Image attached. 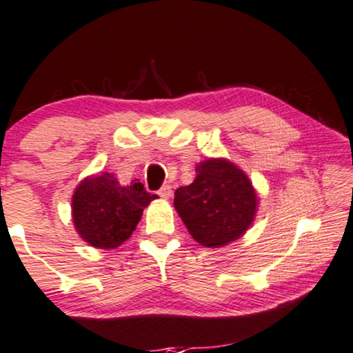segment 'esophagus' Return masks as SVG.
<instances>
[{"mask_svg":"<svg viewBox=\"0 0 353 353\" xmlns=\"http://www.w3.org/2000/svg\"><path fill=\"white\" fill-rule=\"evenodd\" d=\"M158 195H160L161 198H165V200H168L172 195V190H171V185H163L160 190H158Z\"/></svg>","mask_w":353,"mask_h":353,"instance_id":"esophagus-1","label":"esophagus"}]
</instances>
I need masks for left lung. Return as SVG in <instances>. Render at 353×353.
<instances>
[{"label": "left lung", "mask_w": 353, "mask_h": 353, "mask_svg": "<svg viewBox=\"0 0 353 353\" xmlns=\"http://www.w3.org/2000/svg\"><path fill=\"white\" fill-rule=\"evenodd\" d=\"M256 206L250 179L225 160L200 163L195 181L174 193V208L187 230L206 248L240 238L254 219Z\"/></svg>", "instance_id": "obj_1"}]
</instances>
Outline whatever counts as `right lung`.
<instances>
[{
  "instance_id": "1",
  "label": "right lung",
  "mask_w": 353,
  "mask_h": 353,
  "mask_svg": "<svg viewBox=\"0 0 353 353\" xmlns=\"http://www.w3.org/2000/svg\"><path fill=\"white\" fill-rule=\"evenodd\" d=\"M155 198L142 182L121 185L110 172H103L84 179L73 193V222L84 241L110 250L131 236L143 208Z\"/></svg>"
}]
</instances>
